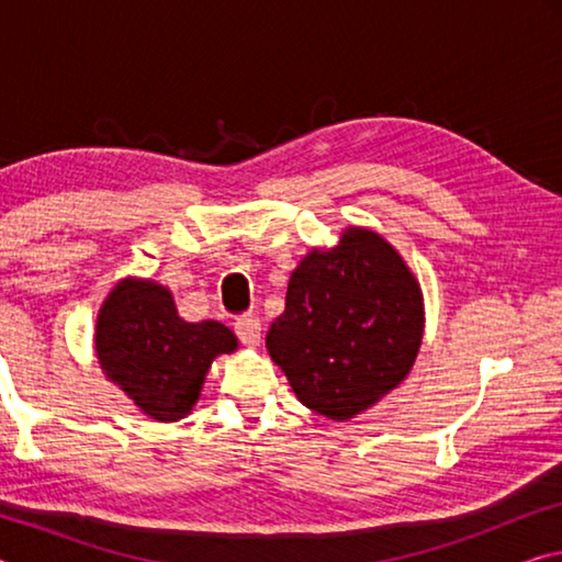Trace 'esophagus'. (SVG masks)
Listing matches in <instances>:
<instances>
[{
	"label": "esophagus",
	"instance_id": "34e87169",
	"mask_svg": "<svg viewBox=\"0 0 562 562\" xmlns=\"http://www.w3.org/2000/svg\"><path fill=\"white\" fill-rule=\"evenodd\" d=\"M235 335L240 337V341L245 347H258L260 345V335H262V327H260V319L252 317V315H243L235 319Z\"/></svg>",
	"mask_w": 562,
	"mask_h": 562
}]
</instances>
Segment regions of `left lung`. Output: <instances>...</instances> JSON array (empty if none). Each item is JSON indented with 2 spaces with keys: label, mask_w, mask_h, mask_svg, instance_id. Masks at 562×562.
Masks as SVG:
<instances>
[{
  "label": "left lung",
  "mask_w": 562,
  "mask_h": 562,
  "mask_svg": "<svg viewBox=\"0 0 562 562\" xmlns=\"http://www.w3.org/2000/svg\"><path fill=\"white\" fill-rule=\"evenodd\" d=\"M424 322L422 284L396 247L349 225L294 268L265 347L304 406L349 422L412 372Z\"/></svg>",
  "instance_id": "obj_1"
}]
</instances>
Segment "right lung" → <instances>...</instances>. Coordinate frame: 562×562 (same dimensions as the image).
Returning <instances> with one entry per match:
<instances>
[{
  "label": "right lung",
  "instance_id": "obj_1",
  "mask_svg": "<svg viewBox=\"0 0 562 562\" xmlns=\"http://www.w3.org/2000/svg\"><path fill=\"white\" fill-rule=\"evenodd\" d=\"M93 349L109 382L168 424L193 412L207 369L233 355L237 337L215 319L186 322L160 282L123 278L101 304Z\"/></svg>",
  "mask_w": 562,
  "mask_h": 562
}]
</instances>
